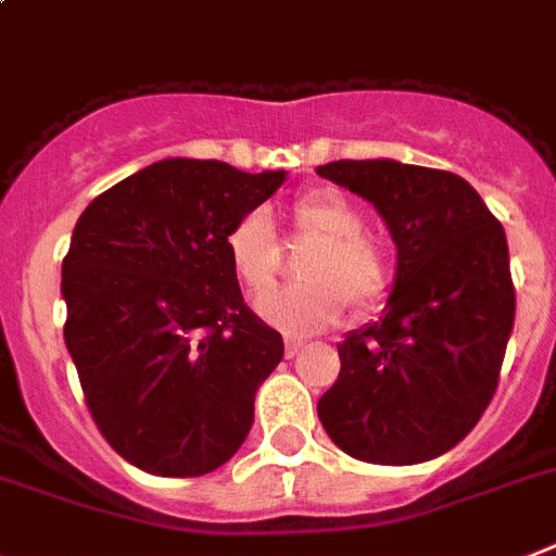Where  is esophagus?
Returning a JSON list of instances; mask_svg holds the SVG:
<instances>
[{
  "instance_id": "obj_1",
  "label": "esophagus",
  "mask_w": 556,
  "mask_h": 556,
  "mask_svg": "<svg viewBox=\"0 0 556 556\" xmlns=\"http://www.w3.org/2000/svg\"><path fill=\"white\" fill-rule=\"evenodd\" d=\"M303 340L301 337H287V340H283V351H287V357H295V354H301V349H303Z\"/></svg>"
}]
</instances>
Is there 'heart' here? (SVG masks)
I'll use <instances>...</instances> for the list:
<instances>
[{
  "label": "heart",
  "instance_id": "b5f03b06",
  "mask_svg": "<svg viewBox=\"0 0 556 556\" xmlns=\"http://www.w3.org/2000/svg\"><path fill=\"white\" fill-rule=\"evenodd\" d=\"M292 225L301 239L315 241L303 255L298 287L269 289L253 301L264 324L287 334H312L340 320L345 301L354 312L374 309L391 287V267L382 247L365 236V216L337 191L306 193L292 205ZM227 258L241 283L261 292L273 283L281 247L264 211L244 213L225 239Z\"/></svg>",
  "mask_w": 556,
  "mask_h": 556
}]
</instances>
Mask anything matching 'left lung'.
<instances>
[{
	"label": "left lung",
	"instance_id": "8db88e82",
	"mask_svg": "<svg viewBox=\"0 0 556 556\" xmlns=\"http://www.w3.org/2000/svg\"><path fill=\"white\" fill-rule=\"evenodd\" d=\"M317 174L371 202L396 244L382 317L337 345L340 377L317 416L359 462L439 458L478 425L497 388L515 324L504 227L450 170L337 160Z\"/></svg>",
	"mask_w": 556,
	"mask_h": 556
}]
</instances>
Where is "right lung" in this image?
Listing matches in <instances>:
<instances>
[{"label":"right lung","instance_id":"right-lung-1","mask_svg":"<svg viewBox=\"0 0 556 556\" xmlns=\"http://www.w3.org/2000/svg\"><path fill=\"white\" fill-rule=\"evenodd\" d=\"M283 179L170 156L75 225L61 264L66 351L103 439L151 476L213 472L253 427L283 340L247 309L225 239Z\"/></svg>","mask_w":556,"mask_h":556}]
</instances>
